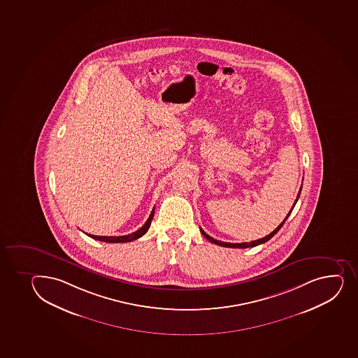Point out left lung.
I'll return each instance as SVG.
<instances>
[{
    "mask_svg": "<svg viewBox=\"0 0 358 358\" xmlns=\"http://www.w3.org/2000/svg\"><path fill=\"white\" fill-rule=\"evenodd\" d=\"M301 190H302V187H301V189H299V195H297V199H296L295 203H294V206H292V210H290V213L287 215V217L284 218V221L280 223L278 227H277L275 230H273V232H270L269 235H266V237H263V238H259V240L256 241H251V242H245V243H227V242H221V241L215 240V238H213V237L209 236V235H207L206 232L203 231L202 229L199 228V230H201V232H202L203 236L206 237L209 242H211V243L217 244V245H221V247H225V248H241V249H243V248H250V247H256V245H259V244L266 243V242H268V241L271 238V237L275 236L276 235L277 231L280 230V228H282V225L284 224V222L287 221V218L289 217V215L292 214V209H294V207L296 206V203H297V201H299V195H301Z\"/></svg>",
    "mask_w": 358,
    "mask_h": 358,
    "instance_id": "1",
    "label": "left lung"
}]
</instances>
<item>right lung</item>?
Returning a JSON list of instances; mask_svg holds the SVG:
<instances>
[{"label": "right lung", "mask_w": 358, "mask_h": 358, "mask_svg": "<svg viewBox=\"0 0 358 358\" xmlns=\"http://www.w3.org/2000/svg\"><path fill=\"white\" fill-rule=\"evenodd\" d=\"M154 213H155V208L151 211L150 216L148 218L147 222L142 225L138 230L126 235V236H95V235H90L87 234L89 237H92L94 240L102 241V242H107V243H126V242H131V241L137 240L140 237L143 236L144 234L148 231V229L150 228L151 221L154 217Z\"/></svg>", "instance_id": "right-lung-1"}]
</instances>
